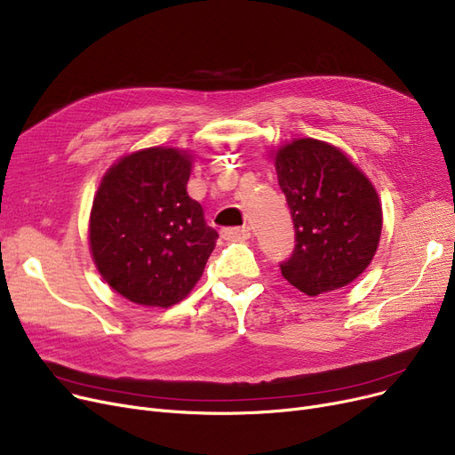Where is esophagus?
Wrapping results in <instances>:
<instances>
[{"mask_svg": "<svg viewBox=\"0 0 455 455\" xmlns=\"http://www.w3.org/2000/svg\"><path fill=\"white\" fill-rule=\"evenodd\" d=\"M250 229L248 228H226L222 229V236L226 241H246L250 239Z\"/></svg>", "mask_w": 455, "mask_h": 455, "instance_id": "34e87169", "label": "esophagus"}]
</instances>
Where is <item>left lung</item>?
I'll use <instances>...</instances> for the list:
<instances>
[{"label":"left lung","instance_id":"obj_1","mask_svg":"<svg viewBox=\"0 0 455 455\" xmlns=\"http://www.w3.org/2000/svg\"><path fill=\"white\" fill-rule=\"evenodd\" d=\"M272 157L296 233L281 274L307 296L352 283L379 244L383 214L374 185L339 148L316 139H296Z\"/></svg>","mask_w":455,"mask_h":455}]
</instances>
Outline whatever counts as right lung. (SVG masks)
Listing matches in <instances>:
<instances>
[{
	"label": "right lung",
	"mask_w": 455,
	"mask_h": 455,
	"mask_svg": "<svg viewBox=\"0 0 455 455\" xmlns=\"http://www.w3.org/2000/svg\"><path fill=\"white\" fill-rule=\"evenodd\" d=\"M192 156L146 148L105 172L92 202L89 243L107 285L146 307H170L198 283L219 233L187 194Z\"/></svg>",
	"instance_id": "add662e5"
}]
</instances>
